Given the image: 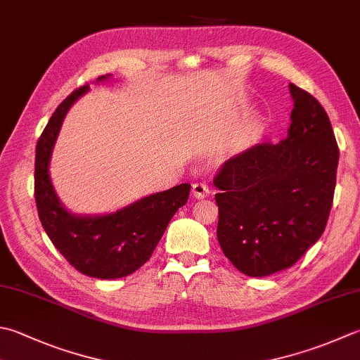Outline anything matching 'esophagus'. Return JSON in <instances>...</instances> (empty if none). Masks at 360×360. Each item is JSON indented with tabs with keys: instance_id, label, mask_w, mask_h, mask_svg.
Returning <instances> with one entry per match:
<instances>
[{
	"instance_id": "esophagus-1",
	"label": "esophagus",
	"mask_w": 360,
	"mask_h": 360,
	"mask_svg": "<svg viewBox=\"0 0 360 360\" xmlns=\"http://www.w3.org/2000/svg\"><path fill=\"white\" fill-rule=\"evenodd\" d=\"M192 193L196 200H202L206 198V196H209V187L206 182H195V184L192 186Z\"/></svg>"
}]
</instances>
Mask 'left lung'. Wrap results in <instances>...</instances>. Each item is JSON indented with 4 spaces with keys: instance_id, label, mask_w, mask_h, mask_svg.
Listing matches in <instances>:
<instances>
[{
    "instance_id": "1",
    "label": "left lung",
    "mask_w": 360,
    "mask_h": 360,
    "mask_svg": "<svg viewBox=\"0 0 360 360\" xmlns=\"http://www.w3.org/2000/svg\"><path fill=\"white\" fill-rule=\"evenodd\" d=\"M287 137L224 162L214 178L217 237L246 276L285 270L321 237L333 207L339 146L323 105L290 84Z\"/></svg>"
}]
</instances>
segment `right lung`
Returning a JSON list of instances; mask_svg holds the SVG:
<instances>
[{
    "instance_id": "obj_1",
    "label": "right lung",
    "mask_w": 360,
    "mask_h": 360,
    "mask_svg": "<svg viewBox=\"0 0 360 360\" xmlns=\"http://www.w3.org/2000/svg\"><path fill=\"white\" fill-rule=\"evenodd\" d=\"M87 90L89 84L70 94L41 132L35 148L34 196L41 226L67 262L87 276L117 279L139 270L151 257L176 210L187 202L190 184L150 195L115 214H68L54 193L48 164L63 117Z\"/></svg>"
}]
</instances>
